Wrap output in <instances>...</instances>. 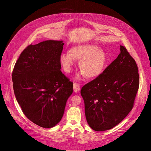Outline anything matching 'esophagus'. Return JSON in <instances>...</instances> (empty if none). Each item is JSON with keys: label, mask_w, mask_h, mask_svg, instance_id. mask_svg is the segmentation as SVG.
Returning <instances> with one entry per match:
<instances>
[{"label": "esophagus", "mask_w": 151, "mask_h": 151, "mask_svg": "<svg viewBox=\"0 0 151 151\" xmlns=\"http://www.w3.org/2000/svg\"><path fill=\"white\" fill-rule=\"evenodd\" d=\"M73 90L76 93H78V92L79 91V90H80V85H79V84L78 83L75 82L73 83Z\"/></svg>", "instance_id": "esophagus-1"}]
</instances>
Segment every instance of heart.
Listing matches in <instances>:
<instances>
[{
	"instance_id": "obj_1",
	"label": "heart",
	"mask_w": 151,
	"mask_h": 151,
	"mask_svg": "<svg viewBox=\"0 0 151 151\" xmlns=\"http://www.w3.org/2000/svg\"><path fill=\"white\" fill-rule=\"evenodd\" d=\"M69 53L60 56V63L66 72H71L75 64V60H80V70L88 78L98 76L102 72L107 61L105 52L95 45H79L72 48Z\"/></svg>"
}]
</instances>
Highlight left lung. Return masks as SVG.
I'll return each mask as SVG.
<instances>
[{"label":"left lung","mask_w":151,"mask_h":151,"mask_svg":"<svg viewBox=\"0 0 151 151\" xmlns=\"http://www.w3.org/2000/svg\"><path fill=\"white\" fill-rule=\"evenodd\" d=\"M96 78L83 85L81 94L87 121L93 130H110L133 109L139 87L138 68L125 47Z\"/></svg>","instance_id":"1"}]
</instances>
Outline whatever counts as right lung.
<instances>
[{
  "label": "right lung",
  "mask_w": 151,
  "mask_h": 151,
  "mask_svg": "<svg viewBox=\"0 0 151 151\" xmlns=\"http://www.w3.org/2000/svg\"><path fill=\"white\" fill-rule=\"evenodd\" d=\"M63 41L46 40L29 45L21 53L12 78L16 99L25 116L43 128L61 119L73 82L60 69Z\"/></svg>",
  "instance_id": "add662e5"
}]
</instances>
